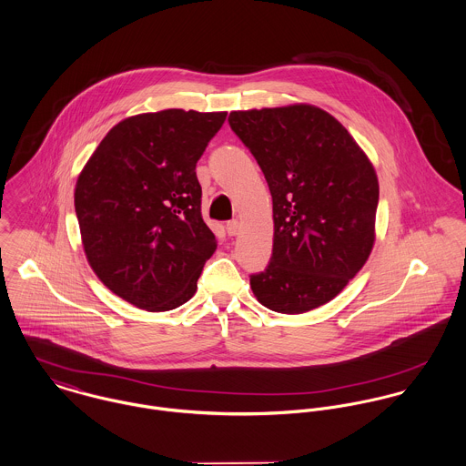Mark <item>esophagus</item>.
Here are the masks:
<instances>
[{"instance_id":"obj_1","label":"esophagus","mask_w":466,"mask_h":466,"mask_svg":"<svg viewBox=\"0 0 466 466\" xmlns=\"http://www.w3.org/2000/svg\"><path fill=\"white\" fill-rule=\"evenodd\" d=\"M225 228H227V234H228V236H236V234L239 232V221H236V219L227 221Z\"/></svg>"}]
</instances>
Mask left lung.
<instances>
[{
  "label": "left lung",
  "mask_w": 466,
  "mask_h": 466,
  "mask_svg": "<svg viewBox=\"0 0 466 466\" xmlns=\"http://www.w3.org/2000/svg\"><path fill=\"white\" fill-rule=\"evenodd\" d=\"M228 123L256 157L273 200V254L250 275L256 299L282 314L330 302L373 248L379 180L370 158L314 105L234 110Z\"/></svg>",
  "instance_id": "left-lung-1"
}]
</instances>
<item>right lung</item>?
Masks as SVG:
<instances>
[{
	"instance_id": "right-lung-1",
	"label": "right lung",
	"mask_w": 466,
	"mask_h": 466,
	"mask_svg": "<svg viewBox=\"0 0 466 466\" xmlns=\"http://www.w3.org/2000/svg\"><path fill=\"white\" fill-rule=\"evenodd\" d=\"M225 117L182 108L127 117L78 175L75 210L87 260L139 309L186 304L218 247L202 218L197 162Z\"/></svg>"
}]
</instances>
